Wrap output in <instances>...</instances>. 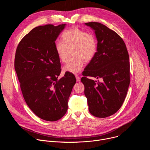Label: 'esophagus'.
Here are the masks:
<instances>
[{"instance_id": "1", "label": "esophagus", "mask_w": 150, "mask_h": 150, "mask_svg": "<svg viewBox=\"0 0 150 150\" xmlns=\"http://www.w3.org/2000/svg\"><path fill=\"white\" fill-rule=\"evenodd\" d=\"M75 77H76V81H77V82H79V81H81V78H80V77H79V76H77V75H76Z\"/></svg>"}]
</instances>
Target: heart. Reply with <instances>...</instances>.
Wrapping results in <instances>:
<instances>
[{
	"instance_id": "b5f03b06",
	"label": "heart",
	"mask_w": 150,
	"mask_h": 150,
	"mask_svg": "<svg viewBox=\"0 0 150 150\" xmlns=\"http://www.w3.org/2000/svg\"><path fill=\"white\" fill-rule=\"evenodd\" d=\"M63 41L55 42V50L59 59L66 62L72 51L73 57L70 59L63 70L72 74H79L82 68L83 62L93 59L97 51V41L94 35L84 31L73 27L62 34Z\"/></svg>"
}]
</instances>
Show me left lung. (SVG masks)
Masks as SVG:
<instances>
[{"label":"left lung","mask_w":150,"mask_h":150,"mask_svg":"<svg viewBox=\"0 0 150 150\" xmlns=\"http://www.w3.org/2000/svg\"><path fill=\"white\" fill-rule=\"evenodd\" d=\"M85 24L94 31L97 45L81 82L85 85L84 94L90 113L104 118L117 112L126 96L130 83L129 54L123 40L116 32L99 23ZM86 76L102 78L103 81L96 83Z\"/></svg>","instance_id":"1"}]
</instances>
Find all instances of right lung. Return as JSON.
Returning <instances> with one entry per match:
<instances>
[{"label": "right lung", "instance_id": "obj_1", "mask_svg": "<svg viewBox=\"0 0 150 150\" xmlns=\"http://www.w3.org/2000/svg\"><path fill=\"white\" fill-rule=\"evenodd\" d=\"M66 24L46 25L33 29L19 43L15 57V70L24 100L33 112L50 122L62 118L76 79L61 72L55 41Z\"/></svg>", "mask_w": 150, "mask_h": 150}]
</instances>
